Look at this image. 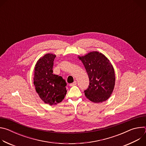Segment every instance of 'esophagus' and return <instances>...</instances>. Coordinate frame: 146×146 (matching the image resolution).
Here are the masks:
<instances>
[{
  "mask_svg": "<svg viewBox=\"0 0 146 146\" xmlns=\"http://www.w3.org/2000/svg\"><path fill=\"white\" fill-rule=\"evenodd\" d=\"M77 84V82L75 81H74L73 83H71V84H70V87H72V86H76Z\"/></svg>",
  "mask_w": 146,
  "mask_h": 146,
  "instance_id": "1",
  "label": "esophagus"
}]
</instances>
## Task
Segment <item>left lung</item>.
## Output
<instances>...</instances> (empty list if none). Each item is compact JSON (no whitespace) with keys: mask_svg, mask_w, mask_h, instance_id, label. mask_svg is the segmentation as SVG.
I'll list each match as a JSON object with an SVG mask.
<instances>
[{"mask_svg":"<svg viewBox=\"0 0 146 146\" xmlns=\"http://www.w3.org/2000/svg\"><path fill=\"white\" fill-rule=\"evenodd\" d=\"M88 73L90 85L86 96L94 103H102L111 95L115 85V73L110 60L103 54L92 51L78 57Z\"/></svg>","mask_w":146,"mask_h":146,"instance_id":"left-lung-1","label":"left lung"}]
</instances>
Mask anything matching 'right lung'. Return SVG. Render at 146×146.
<instances>
[{
	"instance_id": "add662e5",
	"label": "right lung",
	"mask_w": 146,
	"mask_h": 146,
	"mask_svg": "<svg viewBox=\"0 0 146 146\" xmlns=\"http://www.w3.org/2000/svg\"><path fill=\"white\" fill-rule=\"evenodd\" d=\"M55 57V54L50 53L41 57L35 65L33 77V84L39 97L51 106L61 102L67 92L65 80L52 73Z\"/></svg>"
}]
</instances>
